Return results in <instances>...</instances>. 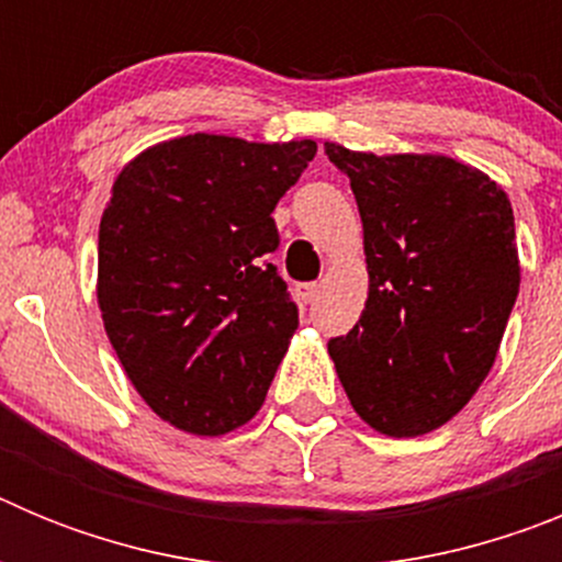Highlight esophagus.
I'll return each instance as SVG.
<instances>
[{
  "instance_id": "esophagus-1",
  "label": "esophagus",
  "mask_w": 562,
  "mask_h": 562,
  "mask_svg": "<svg viewBox=\"0 0 562 562\" xmlns=\"http://www.w3.org/2000/svg\"><path fill=\"white\" fill-rule=\"evenodd\" d=\"M317 295H321V284H297L295 286V297L301 301V304H312Z\"/></svg>"
}]
</instances>
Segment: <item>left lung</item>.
<instances>
[{"mask_svg": "<svg viewBox=\"0 0 562 562\" xmlns=\"http://www.w3.org/2000/svg\"><path fill=\"white\" fill-rule=\"evenodd\" d=\"M362 220L369 297L329 340L362 422L422 436L473 400L498 357L520 286L509 196L445 154H371L326 143Z\"/></svg>", "mask_w": 562, "mask_h": 562, "instance_id": "left-lung-1", "label": "left lung"}]
</instances>
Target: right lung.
Listing matches in <instances>:
<instances>
[{
	"label": "right lung",
	"mask_w": 562,
	"mask_h": 562,
	"mask_svg": "<svg viewBox=\"0 0 562 562\" xmlns=\"http://www.w3.org/2000/svg\"><path fill=\"white\" fill-rule=\"evenodd\" d=\"M315 140L186 134L123 166L98 231V306L148 408L193 436H225L265 405L297 329L270 265L278 200Z\"/></svg>",
	"instance_id": "add662e5"
}]
</instances>
